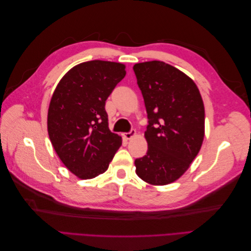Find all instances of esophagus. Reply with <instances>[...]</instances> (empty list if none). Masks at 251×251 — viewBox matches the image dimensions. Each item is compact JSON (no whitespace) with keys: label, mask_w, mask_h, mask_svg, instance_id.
<instances>
[{"label":"esophagus","mask_w":251,"mask_h":251,"mask_svg":"<svg viewBox=\"0 0 251 251\" xmlns=\"http://www.w3.org/2000/svg\"><path fill=\"white\" fill-rule=\"evenodd\" d=\"M135 135H136V130H135V128H131L130 132H127V133H125V134H124V137H125L126 139H131L132 137H134Z\"/></svg>","instance_id":"obj_1"}]
</instances>
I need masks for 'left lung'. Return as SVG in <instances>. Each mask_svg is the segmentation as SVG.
Here are the masks:
<instances>
[{
    "mask_svg": "<svg viewBox=\"0 0 251 251\" xmlns=\"http://www.w3.org/2000/svg\"><path fill=\"white\" fill-rule=\"evenodd\" d=\"M148 113L147 155L135 160L136 174L153 185L179 179L198 155L204 138V104L186 74L160 60L133 67Z\"/></svg>",
    "mask_w": 251,
    "mask_h": 251,
    "instance_id": "1",
    "label": "left lung"
}]
</instances>
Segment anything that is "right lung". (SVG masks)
<instances>
[{"label": "right lung", "instance_id": "obj_1", "mask_svg": "<svg viewBox=\"0 0 251 251\" xmlns=\"http://www.w3.org/2000/svg\"><path fill=\"white\" fill-rule=\"evenodd\" d=\"M126 66L90 60L60 79L48 110V134L66 168L80 179L108 170L121 137L108 126L105 100L126 76Z\"/></svg>", "mask_w": 251, "mask_h": 251}]
</instances>
